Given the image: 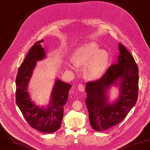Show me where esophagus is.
<instances>
[{"label": "esophagus", "mask_w": 150, "mask_h": 150, "mask_svg": "<svg viewBox=\"0 0 150 150\" xmlns=\"http://www.w3.org/2000/svg\"><path fill=\"white\" fill-rule=\"evenodd\" d=\"M78 89L79 91L81 92H83L85 90V87H84V86L83 84H79L78 86Z\"/></svg>", "instance_id": "34e87169"}]
</instances>
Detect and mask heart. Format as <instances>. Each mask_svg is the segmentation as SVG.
Returning a JSON list of instances; mask_svg holds the SVG:
<instances>
[{"label":"heart","mask_w":150,"mask_h":150,"mask_svg":"<svg viewBox=\"0 0 150 150\" xmlns=\"http://www.w3.org/2000/svg\"><path fill=\"white\" fill-rule=\"evenodd\" d=\"M109 62L107 50H100L96 42H89L74 51L72 60H68L67 64L71 68L84 66L83 74L89 80L100 78L106 71Z\"/></svg>","instance_id":"b5f03b06"}]
</instances>
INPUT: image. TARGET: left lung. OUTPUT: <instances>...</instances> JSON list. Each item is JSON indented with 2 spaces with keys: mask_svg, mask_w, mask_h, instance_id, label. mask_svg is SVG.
<instances>
[{
  "mask_svg": "<svg viewBox=\"0 0 150 150\" xmlns=\"http://www.w3.org/2000/svg\"><path fill=\"white\" fill-rule=\"evenodd\" d=\"M118 62L108 69L98 80L86 85V104L92 128L103 131L119 124L136 104L138 96L139 70L132 55L118 44ZM120 87L118 99L108 101L107 92L111 85Z\"/></svg>",
  "mask_w": 150,
  "mask_h": 150,
  "instance_id": "left-lung-1",
  "label": "left lung"
}]
</instances>
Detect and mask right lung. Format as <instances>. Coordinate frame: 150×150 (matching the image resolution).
Instances as JSON below:
<instances>
[{"mask_svg": "<svg viewBox=\"0 0 150 150\" xmlns=\"http://www.w3.org/2000/svg\"><path fill=\"white\" fill-rule=\"evenodd\" d=\"M43 41L41 40L34 44L19 68L16 78V103L33 128L44 133H52L61 127L64 116L63 107L67 103L68 91L72 86L57 79L53 88L50 103L47 108H40L31 100L28 85L36 62L46 57L45 50L41 45Z\"/></svg>", "mask_w": 150, "mask_h": 150, "instance_id": "obj_1", "label": "right lung"}]
</instances>
